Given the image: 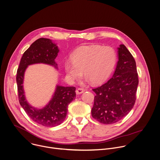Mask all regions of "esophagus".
Wrapping results in <instances>:
<instances>
[{
	"mask_svg": "<svg viewBox=\"0 0 160 160\" xmlns=\"http://www.w3.org/2000/svg\"><path fill=\"white\" fill-rule=\"evenodd\" d=\"M84 89H83V88H77V90H76V93L77 94H78V95H79V94H81V93H82L83 92H84Z\"/></svg>",
	"mask_w": 160,
	"mask_h": 160,
	"instance_id": "esophagus-1",
	"label": "esophagus"
}]
</instances>
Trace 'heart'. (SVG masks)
I'll list each match as a JSON object with an SVG mask.
<instances>
[{"mask_svg":"<svg viewBox=\"0 0 160 160\" xmlns=\"http://www.w3.org/2000/svg\"><path fill=\"white\" fill-rule=\"evenodd\" d=\"M71 59L72 62H67L64 66L70 80L80 78L83 72L92 84H98L111 75L116 64V55L111 47L89 45L77 49L71 55Z\"/></svg>","mask_w":160,"mask_h":160,"instance_id":"heart-1","label":"heart"}]
</instances>
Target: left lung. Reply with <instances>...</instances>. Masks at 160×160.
<instances>
[{
  "label": "left lung",
  "instance_id": "1",
  "mask_svg": "<svg viewBox=\"0 0 160 160\" xmlns=\"http://www.w3.org/2000/svg\"><path fill=\"white\" fill-rule=\"evenodd\" d=\"M118 62L112 77L93 89L96 93L92 117L98 122L111 124L119 121L133 108L138 85L136 62L124 44L118 48Z\"/></svg>",
  "mask_w": 160,
  "mask_h": 160
}]
</instances>
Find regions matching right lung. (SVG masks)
Wrapping results in <instances>:
<instances>
[{"label": "right lung", "instance_id": "right-lung-1", "mask_svg": "<svg viewBox=\"0 0 160 160\" xmlns=\"http://www.w3.org/2000/svg\"><path fill=\"white\" fill-rule=\"evenodd\" d=\"M59 51L58 46L50 39L39 38L24 52L17 72L16 82L21 107L33 121L46 127H55L64 121L68 104L75 98L76 88L57 85L48 103L38 109L32 107L26 98L22 85L24 73L29 65L37 63L49 65L58 69L55 60Z\"/></svg>", "mask_w": 160, "mask_h": 160}]
</instances>
